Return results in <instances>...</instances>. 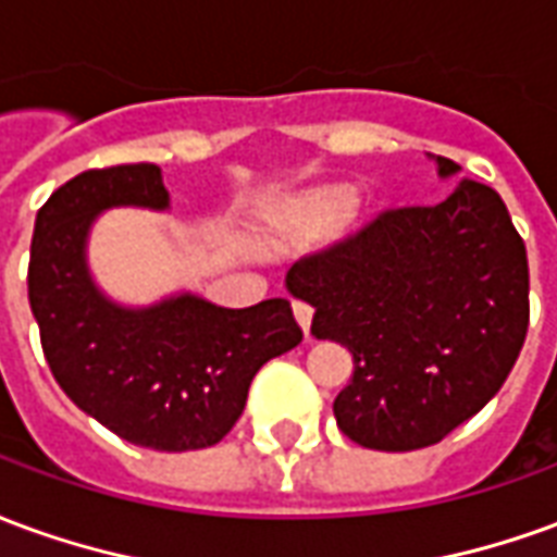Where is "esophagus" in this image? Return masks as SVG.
Listing matches in <instances>:
<instances>
[{
	"label": "esophagus",
	"mask_w": 557,
	"mask_h": 557,
	"mask_svg": "<svg viewBox=\"0 0 557 557\" xmlns=\"http://www.w3.org/2000/svg\"><path fill=\"white\" fill-rule=\"evenodd\" d=\"M292 310H295V319H298V325L304 327V334H310V322H313V307L307 301H295L292 304Z\"/></svg>",
	"instance_id": "obj_1"
}]
</instances>
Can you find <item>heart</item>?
Listing matches in <instances>:
<instances>
[{"mask_svg": "<svg viewBox=\"0 0 557 557\" xmlns=\"http://www.w3.org/2000/svg\"><path fill=\"white\" fill-rule=\"evenodd\" d=\"M349 211V190H319L304 196L286 214V232L295 238H310L319 232L331 230L343 214Z\"/></svg>", "mask_w": 557, "mask_h": 557, "instance_id": "heart-1", "label": "heart"}]
</instances>
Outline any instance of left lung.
<instances>
[{
    "label": "left lung",
    "instance_id": "obj_1",
    "mask_svg": "<svg viewBox=\"0 0 557 557\" xmlns=\"http://www.w3.org/2000/svg\"><path fill=\"white\" fill-rule=\"evenodd\" d=\"M286 286L315 307V337L355 358L334 399L343 435L394 454L438 444L502 391L531 315L525 242L502 196L468 178L438 206L379 211L298 259Z\"/></svg>",
    "mask_w": 557,
    "mask_h": 557
}]
</instances>
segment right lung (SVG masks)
Masks as SVG:
<instances>
[{"label":"right lung","instance_id":"add662e5","mask_svg":"<svg viewBox=\"0 0 557 557\" xmlns=\"http://www.w3.org/2000/svg\"><path fill=\"white\" fill-rule=\"evenodd\" d=\"M166 208L154 163L86 170L38 208L29 304L50 373L79 409L139 447L199 450L242 418L259 367L304 339L286 298L230 310L178 295L125 310L95 289L86 235L103 208Z\"/></svg>","mask_w":557,"mask_h":557}]
</instances>
